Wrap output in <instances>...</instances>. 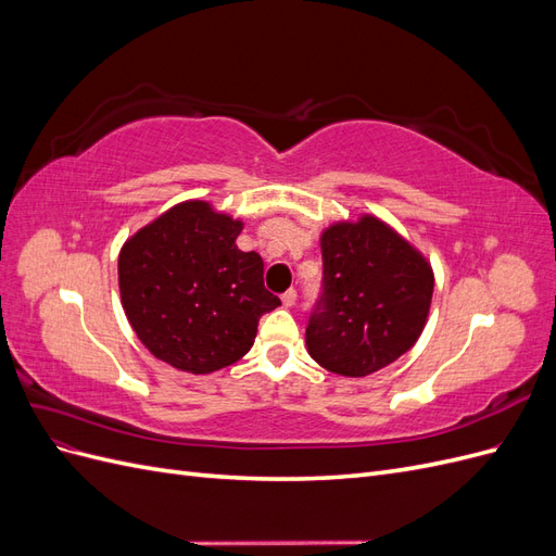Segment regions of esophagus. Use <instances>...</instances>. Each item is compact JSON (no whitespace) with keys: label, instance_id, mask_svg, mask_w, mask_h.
<instances>
[{"label":"esophagus","instance_id":"obj_1","mask_svg":"<svg viewBox=\"0 0 556 556\" xmlns=\"http://www.w3.org/2000/svg\"><path fill=\"white\" fill-rule=\"evenodd\" d=\"M280 299H282V304L288 306V308H290V306H294V304H296V290H288V292H285Z\"/></svg>","mask_w":556,"mask_h":556}]
</instances>
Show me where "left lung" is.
I'll return each mask as SVG.
<instances>
[{
	"label": "left lung",
	"mask_w": 556,
	"mask_h": 556,
	"mask_svg": "<svg viewBox=\"0 0 556 556\" xmlns=\"http://www.w3.org/2000/svg\"><path fill=\"white\" fill-rule=\"evenodd\" d=\"M323 294L306 327L308 355L327 371L364 378L408 352L427 325L429 262L374 215L323 231Z\"/></svg>",
	"instance_id": "8db88e82"
}]
</instances>
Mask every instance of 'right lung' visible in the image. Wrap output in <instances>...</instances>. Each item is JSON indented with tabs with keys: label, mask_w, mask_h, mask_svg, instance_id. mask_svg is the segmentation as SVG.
I'll list each match as a JSON object with an SVG mask.
<instances>
[{
	"label": "right lung",
	"mask_w": 556,
	"mask_h": 556,
	"mask_svg": "<svg viewBox=\"0 0 556 556\" xmlns=\"http://www.w3.org/2000/svg\"><path fill=\"white\" fill-rule=\"evenodd\" d=\"M241 220L208 201H182L134 233L117 257L123 308L153 355L213 374L255 343L260 317L280 306L257 252L237 248Z\"/></svg>",
	"instance_id": "obj_1"
}]
</instances>
